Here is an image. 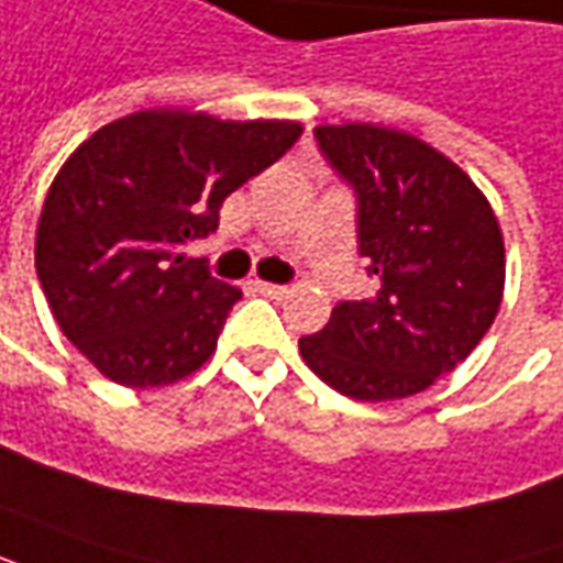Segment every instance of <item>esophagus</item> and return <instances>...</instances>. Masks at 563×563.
Returning a JSON list of instances; mask_svg holds the SVG:
<instances>
[{"mask_svg":"<svg viewBox=\"0 0 563 563\" xmlns=\"http://www.w3.org/2000/svg\"><path fill=\"white\" fill-rule=\"evenodd\" d=\"M255 289L267 298H286L289 296V286H280V283H255Z\"/></svg>","mask_w":563,"mask_h":563,"instance_id":"obj_1","label":"esophagus"}]
</instances>
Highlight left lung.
Masks as SVG:
<instances>
[{"label": "left lung", "mask_w": 563, "mask_h": 563, "mask_svg": "<svg viewBox=\"0 0 563 563\" xmlns=\"http://www.w3.org/2000/svg\"><path fill=\"white\" fill-rule=\"evenodd\" d=\"M317 147L357 197V250L376 292L339 301L298 339L305 363L354 400H400L456 369L487 335L506 246L487 197L426 141L369 122L317 125Z\"/></svg>", "instance_id": "left-lung-1"}]
</instances>
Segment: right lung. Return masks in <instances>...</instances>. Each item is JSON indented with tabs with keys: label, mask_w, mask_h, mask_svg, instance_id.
Segmentation results:
<instances>
[{
	"label": "right lung",
	"mask_w": 563,
	"mask_h": 563,
	"mask_svg": "<svg viewBox=\"0 0 563 563\" xmlns=\"http://www.w3.org/2000/svg\"><path fill=\"white\" fill-rule=\"evenodd\" d=\"M301 135L289 120L141 110L82 141L48 187L36 274L60 332L125 388H159L212 357L240 289L187 258L236 187Z\"/></svg>",
	"instance_id": "add662e5"
}]
</instances>
